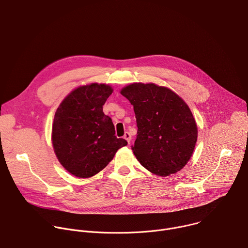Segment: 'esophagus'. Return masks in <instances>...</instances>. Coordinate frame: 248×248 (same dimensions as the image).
<instances>
[{
  "label": "esophagus",
  "instance_id": "1",
  "mask_svg": "<svg viewBox=\"0 0 248 248\" xmlns=\"http://www.w3.org/2000/svg\"><path fill=\"white\" fill-rule=\"evenodd\" d=\"M124 139L127 141L128 143H130V140H131V135H130V133H129V132H127V131H126V132L124 133Z\"/></svg>",
  "mask_w": 248,
  "mask_h": 248
}]
</instances>
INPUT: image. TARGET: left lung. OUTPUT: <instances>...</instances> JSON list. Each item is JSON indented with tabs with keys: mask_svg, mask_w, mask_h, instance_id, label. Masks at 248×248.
<instances>
[{
	"mask_svg": "<svg viewBox=\"0 0 248 248\" xmlns=\"http://www.w3.org/2000/svg\"><path fill=\"white\" fill-rule=\"evenodd\" d=\"M121 94L133 106L137 135L132 150L139 163L161 176L181 170L197 140L196 123L186 103L153 83H133Z\"/></svg>",
	"mask_w": 248,
	"mask_h": 248,
	"instance_id": "1",
	"label": "left lung"
}]
</instances>
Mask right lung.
I'll return each instance as SVG.
<instances>
[{
  "label": "right lung",
  "instance_id": "right-lung-1",
  "mask_svg": "<svg viewBox=\"0 0 248 248\" xmlns=\"http://www.w3.org/2000/svg\"><path fill=\"white\" fill-rule=\"evenodd\" d=\"M113 89L91 83L69 93L59 106L54 118L52 141L62 166L78 178H90L127 145L118 138L112 119L103 112V105Z\"/></svg>",
  "mask_w": 248,
  "mask_h": 248
}]
</instances>
